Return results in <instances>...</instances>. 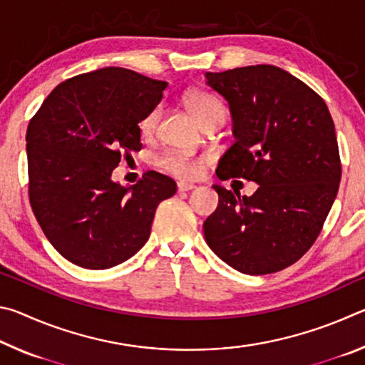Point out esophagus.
Masks as SVG:
<instances>
[{
  "label": "esophagus",
  "instance_id": "esophagus-1",
  "mask_svg": "<svg viewBox=\"0 0 365 365\" xmlns=\"http://www.w3.org/2000/svg\"><path fill=\"white\" fill-rule=\"evenodd\" d=\"M177 188H178V191H191V190L196 188V185L187 183V182H178L177 183Z\"/></svg>",
  "mask_w": 365,
  "mask_h": 365
}]
</instances>
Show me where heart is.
Returning <instances> with one entry per match:
<instances>
[{
  "instance_id": "1",
  "label": "heart",
  "mask_w": 365,
  "mask_h": 365,
  "mask_svg": "<svg viewBox=\"0 0 365 365\" xmlns=\"http://www.w3.org/2000/svg\"><path fill=\"white\" fill-rule=\"evenodd\" d=\"M183 101L202 125L212 120H224L225 106L217 96L205 90H190L185 93ZM160 119V106L156 104L141 117L140 132L145 137H151L156 132ZM211 160L207 154H188L182 151H165L158 158L156 164L168 174L182 178V180H196L202 175L206 164Z\"/></svg>"
}]
</instances>
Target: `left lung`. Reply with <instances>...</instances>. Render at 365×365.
Returning a JSON list of instances; mask_svg holds the SVG:
<instances>
[{
    "label": "left lung",
    "mask_w": 365,
    "mask_h": 365,
    "mask_svg": "<svg viewBox=\"0 0 365 365\" xmlns=\"http://www.w3.org/2000/svg\"><path fill=\"white\" fill-rule=\"evenodd\" d=\"M206 83L228 101L233 119L235 143L217 177L259 187L242 197L214 185L219 206L202 225L205 238L238 272L274 274L306 255L335 201L341 180L335 123L322 98L280 67L206 72Z\"/></svg>",
    "instance_id": "1"
}]
</instances>
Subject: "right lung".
Instances as JSON below:
<instances>
[{
	"instance_id": "1",
	"label": "right lung",
	"mask_w": 365,
	"mask_h": 365,
	"mask_svg": "<svg viewBox=\"0 0 365 365\" xmlns=\"http://www.w3.org/2000/svg\"><path fill=\"white\" fill-rule=\"evenodd\" d=\"M168 82L123 67H104L59 83L27 127L30 206L49 243L85 269L130 259L151 233L170 177L148 170L133 187L110 180L122 153L140 151L148 109Z\"/></svg>"
}]
</instances>
